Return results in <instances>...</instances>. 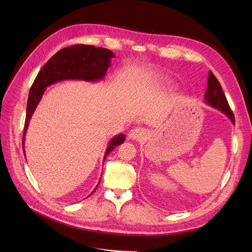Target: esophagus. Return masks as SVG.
Listing matches in <instances>:
<instances>
[{
	"instance_id": "esophagus-1",
	"label": "esophagus",
	"mask_w": 252,
	"mask_h": 252,
	"mask_svg": "<svg viewBox=\"0 0 252 252\" xmlns=\"http://www.w3.org/2000/svg\"><path fill=\"white\" fill-rule=\"evenodd\" d=\"M145 134H146V132H145V130H143L142 128H133V129H131L130 131H129L128 139H130V140H142V139H144Z\"/></svg>"
}]
</instances>
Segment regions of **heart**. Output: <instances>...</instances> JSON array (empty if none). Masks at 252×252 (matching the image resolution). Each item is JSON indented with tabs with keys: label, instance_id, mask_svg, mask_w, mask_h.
<instances>
[{
	"label": "heart",
	"instance_id": "obj_1",
	"mask_svg": "<svg viewBox=\"0 0 252 252\" xmlns=\"http://www.w3.org/2000/svg\"><path fill=\"white\" fill-rule=\"evenodd\" d=\"M163 86H164V85H163L162 83H156L155 85H154V88H155V89H158V88H162Z\"/></svg>",
	"mask_w": 252,
	"mask_h": 252
}]
</instances>
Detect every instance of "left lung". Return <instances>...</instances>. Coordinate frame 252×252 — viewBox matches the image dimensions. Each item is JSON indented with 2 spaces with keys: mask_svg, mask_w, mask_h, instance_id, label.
Listing matches in <instances>:
<instances>
[{
  "mask_svg": "<svg viewBox=\"0 0 252 252\" xmlns=\"http://www.w3.org/2000/svg\"><path fill=\"white\" fill-rule=\"evenodd\" d=\"M207 86L208 88L206 90V94L204 96L205 104H207L210 106V107L225 113L234 124L233 113L229 107V105H228L227 98L224 94V91L222 90V86H220V84L215 77V74H213L211 71L208 72Z\"/></svg>",
  "mask_w": 252,
  "mask_h": 252,
  "instance_id": "8db88e82",
  "label": "left lung"
}]
</instances>
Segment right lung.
<instances>
[{
    "mask_svg": "<svg viewBox=\"0 0 252 252\" xmlns=\"http://www.w3.org/2000/svg\"><path fill=\"white\" fill-rule=\"evenodd\" d=\"M112 58H114V53L109 49L94 47L91 45H73V46L59 50L55 56L49 59L48 62L37 73L29 91L24 134H23L22 141L24 154L25 135L30 119H32L35 108L39 105L46 88L52 84L66 80H79L93 83L102 81L111 65ZM124 141L125 135L123 133L111 138L107 145V149L105 151L103 161H105V158L114 148L118 147ZM98 184H100V182H98ZM96 187L93 192H94ZM93 192L89 195L93 194Z\"/></svg>",
    "mask_w": 252,
    "mask_h": 252,
    "instance_id": "1",
    "label": "right lung"
}]
</instances>
